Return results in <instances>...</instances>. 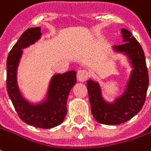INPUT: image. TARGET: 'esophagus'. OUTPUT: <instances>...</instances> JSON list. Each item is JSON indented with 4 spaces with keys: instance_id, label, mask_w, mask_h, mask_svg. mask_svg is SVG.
Here are the masks:
<instances>
[{
    "instance_id": "obj_1",
    "label": "esophagus",
    "mask_w": 151,
    "mask_h": 151,
    "mask_svg": "<svg viewBox=\"0 0 151 151\" xmlns=\"http://www.w3.org/2000/svg\"><path fill=\"white\" fill-rule=\"evenodd\" d=\"M88 72L85 69H80L77 73V78L79 82H84L88 78Z\"/></svg>"
}]
</instances>
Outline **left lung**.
I'll return each instance as SVG.
<instances>
[{"mask_svg":"<svg viewBox=\"0 0 151 151\" xmlns=\"http://www.w3.org/2000/svg\"><path fill=\"white\" fill-rule=\"evenodd\" d=\"M124 43L114 49L126 54L133 66L125 92L114 103H106L101 96V88L92 80L86 82L92 115L98 123L117 125L133 118L143 107L149 86V74L143 49L127 29L122 28Z\"/></svg>","mask_w":151,"mask_h":151,"instance_id":"obj_1","label":"left lung"}]
</instances>
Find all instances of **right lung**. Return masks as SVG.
<instances>
[{"label":"right lung","mask_w":151,"mask_h":151,"mask_svg":"<svg viewBox=\"0 0 151 151\" xmlns=\"http://www.w3.org/2000/svg\"><path fill=\"white\" fill-rule=\"evenodd\" d=\"M41 37V28H28L9 51L6 62V88L19 117L28 125L40 128H52L63 123L67 114L68 94L77 81L73 70L55 74L50 81L46 101L32 105L24 100L17 85V66L22 49L28 47Z\"/></svg>","instance_id":"obj_1"}]
</instances>
